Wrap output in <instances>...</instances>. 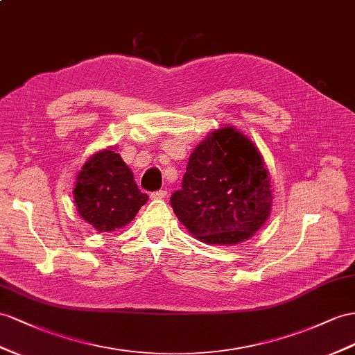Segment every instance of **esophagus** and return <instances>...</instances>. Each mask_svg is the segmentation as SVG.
Here are the masks:
<instances>
[{
  "label": "esophagus",
  "mask_w": 355,
  "mask_h": 355,
  "mask_svg": "<svg viewBox=\"0 0 355 355\" xmlns=\"http://www.w3.org/2000/svg\"><path fill=\"white\" fill-rule=\"evenodd\" d=\"M168 196V192L165 189H160V190H157V192H153L151 193V198L153 199H163V198H166Z\"/></svg>",
  "instance_id": "34e87169"
}]
</instances>
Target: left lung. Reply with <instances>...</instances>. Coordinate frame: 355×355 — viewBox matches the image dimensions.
Segmentation results:
<instances>
[{
	"label": "left lung",
	"mask_w": 355,
	"mask_h": 355,
	"mask_svg": "<svg viewBox=\"0 0 355 355\" xmlns=\"http://www.w3.org/2000/svg\"><path fill=\"white\" fill-rule=\"evenodd\" d=\"M271 198L268 172L255 145L223 127L192 153L171 207L199 240L237 244L266 223Z\"/></svg>",
	"instance_id": "1"
}]
</instances>
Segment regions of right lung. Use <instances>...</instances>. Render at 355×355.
I'll return each mask as SVG.
<instances>
[{
  "instance_id": "1",
  "label": "right lung",
  "mask_w": 355,
  "mask_h": 355,
  "mask_svg": "<svg viewBox=\"0 0 355 355\" xmlns=\"http://www.w3.org/2000/svg\"><path fill=\"white\" fill-rule=\"evenodd\" d=\"M148 201L132 171L112 150L94 154L79 172L75 187L78 213L98 232L123 228Z\"/></svg>"
}]
</instances>
